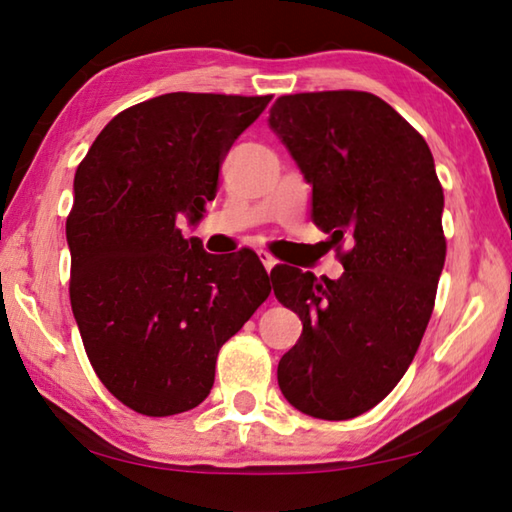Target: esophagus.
<instances>
[{"instance_id": "obj_1", "label": "esophagus", "mask_w": 512, "mask_h": 512, "mask_svg": "<svg viewBox=\"0 0 512 512\" xmlns=\"http://www.w3.org/2000/svg\"><path fill=\"white\" fill-rule=\"evenodd\" d=\"M257 255H259V259H262V264H264V268H266L268 273H271L273 268L277 266V259H275L271 253H266V250H259Z\"/></svg>"}]
</instances>
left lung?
Masks as SVG:
<instances>
[{"instance_id":"obj_1","label":"left lung","mask_w":512,"mask_h":512,"mask_svg":"<svg viewBox=\"0 0 512 512\" xmlns=\"http://www.w3.org/2000/svg\"><path fill=\"white\" fill-rule=\"evenodd\" d=\"M268 126L311 185V219L352 244L339 280L277 275V300L302 320L277 384L311 418H357L420 348L445 266L443 187L424 137L370 92L289 94Z\"/></svg>"}]
</instances>
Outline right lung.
<instances>
[{
    "mask_svg": "<svg viewBox=\"0 0 512 512\" xmlns=\"http://www.w3.org/2000/svg\"><path fill=\"white\" fill-rule=\"evenodd\" d=\"M268 101L162 94L119 112L76 169L72 311L94 372L137 413L201 404L221 345L271 293L255 253L223 262L178 228L203 219L221 162Z\"/></svg>",
    "mask_w": 512,
    "mask_h": 512,
    "instance_id": "right-lung-1",
    "label": "right lung"
}]
</instances>
